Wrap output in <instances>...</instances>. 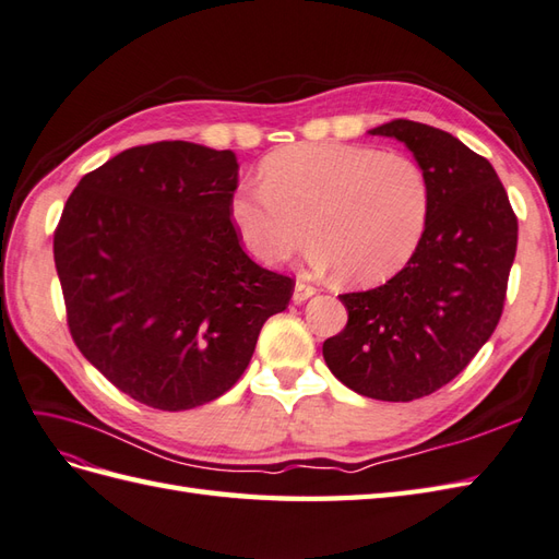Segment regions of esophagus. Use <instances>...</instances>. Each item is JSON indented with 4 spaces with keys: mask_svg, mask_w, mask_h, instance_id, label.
Returning a JSON list of instances; mask_svg holds the SVG:
<instances>
[{
    "mask_svg": "<svg viewBox=\"0 0 559 559\" xmlns=\"http://www.w3.org/2000/svg\"><path fill=\"white\" fill-rule=\"evenodd\" d=\"M317 293H319V290L313 288V285L302 283V281H297V283H295V290H293V302L302 305V302H307V299H309V297H313Z\"/></svg>",
    "mask_w": 559,
    "mask_h": 559,
    "instance_id": "esophagus-1",
    "label": "esophagus"
}]
</instances>
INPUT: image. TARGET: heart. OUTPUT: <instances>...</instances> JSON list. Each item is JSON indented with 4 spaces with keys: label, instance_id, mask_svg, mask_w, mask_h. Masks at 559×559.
I'll list each match as a JSON object with an SVG mask.
<instances>
[{
    "label": "heart",
    "instance_id": "b5f03b06",
    "mask_svg": "<svg viewBox=\"0 0 559 559\" xmlns=\"http://www.w3.org/2000/svg\"><path fill=\"white\" fill-rule=\"evenodd\" d=\"M264 186H240L231 222L262 264H281L313 240L309 262L349 283H376L416 252L429 183L413 157L361 143H295L262 165Z\"/></svg>",
    "mask_w": 559,
    "mask_h": 559
}]
</instances>
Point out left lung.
<instances>
[{
	"label": "left lung",
	"instance_id": "left-lung-1",
	"mask_svg": "<svg viewBox=\"0 0 559 559\" xmlns=\"http://www.w3.org/2000/svg\"><path fill=\"white\" fill-rule=\"evenodd\" d=\"M368 134L402 141L413 153L429 183V214L396 276L340 295L349 319L323 342V359L356 394L413 402L451 382L496 331L518 217L491 163L453 134L413 120Z\"/></svg>",
	"mask_w": 559,
	"mask_h": 559
}]
</instances>
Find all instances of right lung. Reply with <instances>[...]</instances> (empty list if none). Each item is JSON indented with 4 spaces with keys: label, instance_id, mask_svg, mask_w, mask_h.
Masks as SVG:
<instances>
[{
    "label": "right lung",
    "instance_id": "right-lung-1",
    "mask_svg": "<svg viewBox=\"0 0 559 559\" xmlns=\"http://www.w3.org/2000/svg\"><path fill=\"white\" fill-rule=\"evenodd\" d=\"M234 151L157 141L80 179L53 236L68 328L136 402L186 411L248 368L295 283L254 264L231 222Z\"/></svg>",
    "mask_w": 559,
    "mask_h": 559
}]
</instances>
